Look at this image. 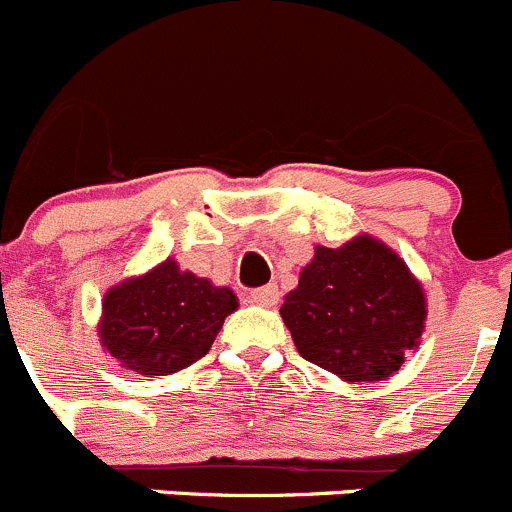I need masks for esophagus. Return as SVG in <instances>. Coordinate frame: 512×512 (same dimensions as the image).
<instances>
[{
    "instance_id": "esophagus-1",
    "label": "esophagus",
    "mask_w": 512,
    "mask_h": 512,
    "mask_svg": "<svg viewBox=\"0 0 512 512\" xmlns=\"http://www.w3.org/2000/svg\"><path fill=\"white\" fill-rule=\"evenodd\" d=\"M251 301L258 303V306H266V308L276 306V303H278V288L273 286V283H271V286L254 288V291H251Z\"/></svg>"
}]
</instances>
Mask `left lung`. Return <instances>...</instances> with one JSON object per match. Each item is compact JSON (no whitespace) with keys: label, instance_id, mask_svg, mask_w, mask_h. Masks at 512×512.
I'll list each match as a JSON object with an SVG mask.
<instances>
[{"label":"left lung","instance_id":"left-lung-1","mask_svg":"<svg viewBox=\"0 0 512 512\" xmlns=\"http://www.w3.org/2000/svg\"><path fill=\"white\" fill-rule=\"evenodd\" d=\"M426 293L406 261L361 234L316 246L281 306L298 353L348 383L386 381L421 343Z\"/></svg>","mask_w":512,"mask_h":512}]
</instances>
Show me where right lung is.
<instances>
[{"mask_svg":"<svg viewBox=\"0 0 512 512\" xmlns=\"http://www.w3.org/2000/svg\"><path fill=\"white\" fill-rule=\"evenodd\" d=\"M239 308L231 288L181 271L174 258L106 291L99 341L126 371L169 376L204 358L224 318Z\"/></svg>","mask_w":512,"mask_h":512,"instance_id":"right-lung-1","label":"right lung"}]
</instances>
